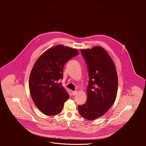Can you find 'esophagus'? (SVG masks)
Listing matches in <instances>:
<instances>
[{
	"label": "esophagus",
	"instance_id": "obj_1",
	"mask_svg": "<svg viewBox=\"0 0 146 146\" xmlns=\"http://www.w3.org/2000/svg\"><path fill=\"white\" fill-rule=\"evenodd\" d=\"M77 94V91H73V92H72V95H73V96L76 95Z\"/></svg>",
	"mask_w": 146,
	"mask_h": 146
}]
</instances>
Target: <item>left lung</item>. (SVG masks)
Instances as JSON below:
<instances>
[{"label":"left lung","mask_w":146,"mask_h":146,"mask_svg":"<svg viewBox=\"0 0 146 146\" xmlns=\"http://www.w3.org/2000/svg\"><path fill=\"white\" fill-rule=\"evenodd\" d=\"M87 65L90 81L87 100L78 105L80 114L88 120L105 114L113 106L117 94L118 76L114 62L101 47L81 50Z\"/></svg>","instance_id":"obj_1"}]
</instances>
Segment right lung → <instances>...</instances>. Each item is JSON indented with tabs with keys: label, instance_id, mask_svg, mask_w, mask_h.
<instances>
[{
	"label": "right lung",
	"instance_id": "obj_1",
	"mask_svg": "<svg viewBox=\"0 0 146 146\" xmlns=\"http://www.w3.org/2000/svg\"><path fill=\"white\" fill-rule=\"evenodd\" d=\"M78 55L77 50L59 45L46 51L35 62L29 77L30 94L36 107L46 115L60 113L69 99L60 81L65 64Z\"/></svg>",
	"mask_w": 146,
	"mask_h": 146
}]
</instances>
